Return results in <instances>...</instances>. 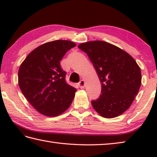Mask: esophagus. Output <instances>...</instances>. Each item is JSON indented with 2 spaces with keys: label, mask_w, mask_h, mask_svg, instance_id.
<instances>
[{
  "label": "esophagus",
  "mask_w": 157,
  "mask_h": 157,
  "mask_svg": "<svg viewBox=\"0 0 157 157\" xmlns=\"http://www.w3.org/2000/svg\"><path fill=\"white\" fill-rule=\"evenodd\" d=\"M84 85H85V82L84 80H83V79H82V80H80V82H79V86L80 87L81 89H83L84 88Z\"/></svg>",
  "instance_id": "34e87169"
}]
</instances>
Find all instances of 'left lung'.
Listing matches in <instances>:
<instances>
[{"label":"left lung","mask_w":157,"mask_h":157,"mask_svg":"<svg viewBox=\"0 0 157 157\" xmlns=\"http://www.w3.org/2000/svg\"><path fill=\"white\" fill-rule=\"evenodd\" d=\"M97 71L101 94L91 101L94 109L106 118L124 113L134 101L141 84V72L131 55L107 42L89 41L79 45Z\"/></svg>","instance_id":"left-lung-1"}]
</instances>
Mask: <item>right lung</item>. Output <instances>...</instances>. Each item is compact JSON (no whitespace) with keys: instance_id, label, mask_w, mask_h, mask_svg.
Listing matches in <instances>:
<instances>
[{"instance_id":"1","label":"right lung","mask_w":157,"mask_h":157,"mask_svg":"<svg viewBox=\"0 0 157 157\" xmlns=\"http://www.w3.org/2000/svg\"><path fill=\"white\" fill-rule=\"evenodd\" d=\"M76 44L56 40L41 45L29 54L18 70V85L28 102L37 111L49 117L67 109L76 89L66 82V71L60 61Z\"/></svg>"}]
</instances>
